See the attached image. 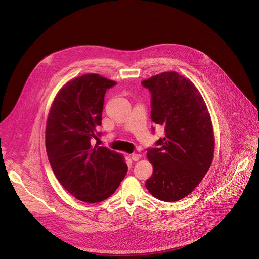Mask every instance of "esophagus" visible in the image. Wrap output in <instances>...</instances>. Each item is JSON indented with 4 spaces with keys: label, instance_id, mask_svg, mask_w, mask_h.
Masks as SVG:
<instances>
[{
    "label": "esophagus",
    "instance_id": "1",
    "mask_svg": "<svg viewBox=\"0 0 259 259\" xmlns=\"http://www.w3.org/2000/svg\"><path fill=\"white\" fill-rule=\"evenodd\" d=\"M131 157H132V159H133L134 161H137V160H139V159H140L141 155H140V154H138V153H133V154H131Z\"/></svg>",
    "mask_w": 259,
    "mask_h": 259
}]
</instances>
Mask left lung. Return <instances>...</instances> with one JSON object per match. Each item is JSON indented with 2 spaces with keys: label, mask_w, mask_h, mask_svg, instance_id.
Masks as SVG:
<instances>
[{
  "label": "left lung",
  "mask_w": 259,
  "mask_h": 259,
  "mask_svg": "<svg viewBox=\"0 0 259 259\" xmlns=\"http://www.w3.org/2000/svg\"><path fill=\"white\" fill-rule=\"evenodd\" d=\"M142 84L151 95V121L165 132L155 148H148L153 172L146 187L159 200L177 201L199 185L212 162L210 115L194 84L176 72L153 75Z\"/></svg>",
  "instance_id": "8db88e82"
}]
</instances>
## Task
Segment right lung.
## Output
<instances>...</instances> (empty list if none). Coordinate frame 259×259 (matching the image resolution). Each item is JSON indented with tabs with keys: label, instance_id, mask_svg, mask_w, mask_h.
Listing matches in <instances>:
<instances>
[{
	"label": "right lung",
	"instance_id": "1",
	"mask_svg": "<svg viewBox=\"0 0 259 259\" xmlns=\"http://www.w3.org/2000/svg\"><path fill=\"white\" fill-rule=\"evenodd\" d=\"M116 82L88 74L67 82L50 110L46 148L51 167L78 200L100 202L115 191L127 172L123 156L110 148L93 145L102 136V112L107 90Z\"/></svg>",
	"mask_w": 259,
	"mask_h": 259
}]
</instances>
